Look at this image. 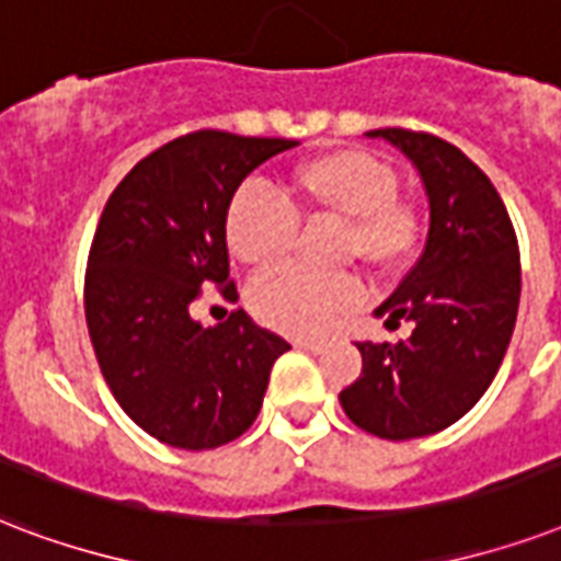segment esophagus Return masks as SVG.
<instances>
[{"mask_svg":"<svg viewBox=\"0 0 561 561\" xmlns=\"http://www.w3.org/2000/svg\"><path fill=\"white\" fill-rule=\"evenodd\" d=\"M294 347L306 350V353H320L327 344H323V341H314V337H294Z\"/></svg>","mask_w":561,"mask_h":561,"instance_id":"esophagus-1","label":"esophagus"}]
</instances>
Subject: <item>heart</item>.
Wrapping results in <instances>:
<instances>
[{"instance_id": "heart-1", "label": "heart", "mask_w": 561, "mask_h": 561, "mask_svg": "<svg viewBox=\"0 0 561 561\" xmlns=\"http://www.w3.org/2000/svg\"><path fill=\"white\" fill-rule=\"evenodd\" d=\"M400 176L365 149H332L294 170L288 199L262 185H243L226 211V243L247 267H276L297 247L299 214H329L344 224L341 255L370 271L403 267L421 241L414 205L397 196ZM365 297L356 276L273 271L252 282L250 306L262 323L288 335H320L353 314Z\"/></svg>"}]
</instances>
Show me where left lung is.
<instances>
[{
	"mask_svg": "<svg viewBox=\"0 0 561 561\" xmlns=\"http://www.w3.org/2000/svg\"><path fill=\"white\" fill-rule=\"evenodd\" d=\"M412 158L430 196L421 259L376 309L403 341H365L362 376L341 391L358 430L409 442L447 430L485 394L506 356L520 299L515 226L491 179L430 131L374 128Z\"/></svg>",
	"mask_w": 561,
	"mask_h": 561,
	"instance_id": "1",
	"label": "left lung"
}]
</instances>
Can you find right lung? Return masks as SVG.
<instances>
[{"mask_svg": "<svg viewBox=\"0 0 561 561\" xmlns=\"http://www.w3.org/2000/svg\"><path fill=\"white\" fill-rule=\"evenodd\" d=\"M297 140L199 128L131 167L105 203L84 271V320L119 409L182 450H211L252 426L273 362L290 350L243 309L217 327L191 320L229 279L226 211L252 170Z\"/></svg>", "mask_w": 561, "mask_h": 561, "instance_id": "1", "label": "right lung"}]
</instances>
